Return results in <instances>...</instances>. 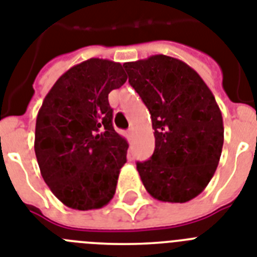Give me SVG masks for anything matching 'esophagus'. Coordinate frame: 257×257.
Listing matches in <instances>:
<instances>
[{
	"label": "esophagus",
	"instance_id": "34e87169",
	"mask_svg": "<svg viewBox=\"0 0 257 257\" xmlns=\"http://www.w3.org/2000/svg\"><path fill=\"white\" fill-rule=\"evenodd\" d=\"M133 136V129H129L128 131V137H132Z\"/></svg>",
	"mask_w": 257,
	"mask_h": 257
}]
</instances>
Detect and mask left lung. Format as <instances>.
Instances as JSON below:
<instances>
[{
  "mask_svg": "<svg viewBox=\"0 0 257 257\" xmlns=\"http://www.w3.org/2000/svg\"><path fill=\"white\" fill-rule=\"evenodd\" d=\"M124 68L154 129V153L137 162L142 184L159 201H189L205 189L221 158L223 120L214 95L197 72L170 56Z\"/></svg>",
  "mask_w": 257,
  "mask_h": 257,
  "instance_id": "1",
  "label": "left lung"
}]
</instances>
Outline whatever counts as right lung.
I'll use <instances>...</instances> for the list:
<instances>
[{
	"instance_id": "add662e5",
	"label": "right lung",
	"mask_w": 257,
	"mask_h": 257,
	"mask_svg": "<svg viewBox=\"0 0 257 257\" xmlns=\"http://www.w3.org/2000/svg\"><path fill=\"white\" fill-rule=\"evenodd\" d=\"M125 81L121 64L90 59L64 73L43 100L36 159L44 182L68 208L100 209L115 195L128 142L113 129L108 94Z\"/></svg>"
}]
</instances>
